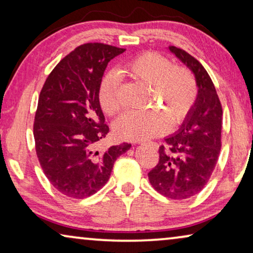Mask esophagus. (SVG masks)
I'll use <instances>...</instances> for the list:
<instances>
[{
  "mask_svg": "<svg viewBox=\"0 0 253 253\" xmlns=\"http://www.w3.org/2000/svg\"><path fill=\"white\" fill-rule=\"evenodd\" d=\"M152 145H154V146H158V144H155V143H152Z\"/></svg>",
  "mask_w": 253,
  "mask_h": 253,
  "instance_id": "esophagus-1",
  "label": "esophagus"
}]
</instances>
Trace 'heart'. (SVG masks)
I'll list each match as a JSON object with an SVG mask.
<instances>
[{
    "mask_svg": "<svg viewBox=\"0 0 253 253\" xmlns=\"http://www.w3.org/2000/svg\"><path fill=\"white\" fill-rule=\"evenodd\" d=\"M132 81L151 87L153 106L162 112L126 113L115 123V132L121 139L141 141L167 132L181 123L191 109L197 96V85L191 72L182 67H172L171 61L158 53L141 54L121 70ZM99 101L103 112L115 115L122 108L120 83L115 74L102 81Z\"/></svg>",
    "mask_w": 253,
    "mask_h": 253,
    "instance_id": "obj_1",
    "label": "heart"
}]
</instances>
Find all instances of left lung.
<instances>
[{
  "instance_id": "obj_1",
  "label": "left lung",
  "mask_w": 253,
  "mask_h": 253,
  "mask_svg": "<svg viewBox=\"0 0 253 253\" xmlns=\"http://www.w3.org/2000/svg\"><path fill=\"white\" fill-rule=\"evenodd\" d=\"M195 76L196 101L175 133L159 147L158 165L148 172L152 186L167 198L182 200L197 195L207 184L221 150V107L216 89L205 68L177 47L169 46Z\"/></svg>"
}]
</instances>
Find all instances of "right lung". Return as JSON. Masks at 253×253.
<instances>
[{
	"label": "right lung",
	"mask_w": 253,
	"mask_h": 253,
	"mask_svg": "<svg viewBox=\"0 0 253 253\" xmlns=\"http://www.w3.org/2000/svg\"><path fill=\"white\" fill-rule=\"evenodd\" d=\"M123 48L85 43L50 72L40 92L33 134L41 168L64 196L84 199L108 182L123 143L96 150L109 132L99 101L103 72Z\"/></svg>",
	"instance_id": "add662e5"
}]
</instances>
